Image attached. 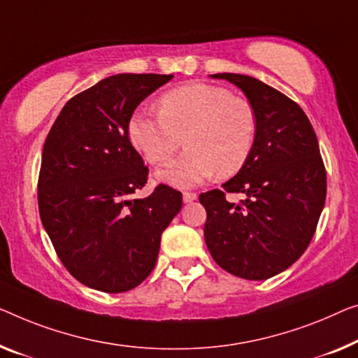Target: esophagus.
<instances>
[{"instance_id": "1", "label": "esophagus", "mask_w": 358, "mask_h": 358, "mask_svg": "<svg viewBox=\"0 0 358 358\" xmlns=\"http://www.w3.org/2000/svg\"><path fill=\"white\" fill-rule=\"evenodd\" d=\"M197 199V194L196 193H191V191H185L183 193V202L185 204H188V202H193Z\"/></svg>"}]
</instances>
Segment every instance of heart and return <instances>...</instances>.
Wrapping results in <instances>:
<instances>
[{
  "mask_svg": "<svg viewBox=\"0 0 358 358\" xmlns=\"http://www.w3.org/2000/svg\"><path fill=\"white\" fill-rule=\"evenodd\" d=\"M159 112L138 109L128 120V138L149 164L161 165L183 145L188 149L159 170L162 183L189 188L218 173L228 178L248 164L257 138V117L248 101L210 83L169 90Z\"/></svg>",
  "mask_w": 358,
  "mask_h": 358,
  "instance_id": "obj_1",
  "label": "heart"
}]
</instances>
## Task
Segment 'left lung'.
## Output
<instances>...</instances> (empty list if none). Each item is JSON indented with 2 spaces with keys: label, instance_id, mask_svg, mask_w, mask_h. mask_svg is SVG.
<instances>
[{
  "label": "left lung",
  "instance_id": "8db88e82",
  "mask_svg": "<svg viewBox=\"0 0 358 358\" xmlns=\"http://www.w3.org/2000/svg\"><path fill=\"white\" fill-rule=\"evenodd\" d=\"M246 94L257 117L248 164L199 196L204 238L213 260L244 280H266L296 262L310 244L327 199V170L310 120L299 104L260 80L215 73ZM227 192H244L241 205Z\"/></svg>",
  "mask_w": 358,
  "mask_h": 358
}]
</instances>
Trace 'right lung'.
Returning <instances> with one entry per match:
<instances>
[{"label": "right lung", "mask_w": 358, "mask_h": 358, "mask_svg": "<svg viewBox=\"0 0 358 358\" xmlns=\"http://www.w3.org/2000/svg\"><path fill=\"white\" fill-rule=\"evenodd\" d=\"M173 76L117 73L73 96L43 146L38 177L41 223L73 278L103 292H125L156 265L161 236L183 206L159 185L131 199L148 167L128 138L143 99Z\"/></svg>", "instance_id": "1"}]
</instances>
